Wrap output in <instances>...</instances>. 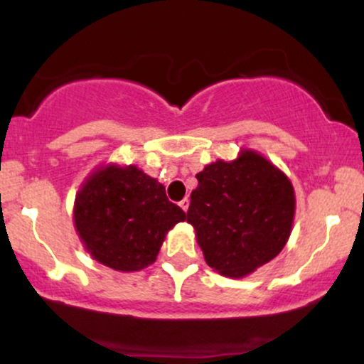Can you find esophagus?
Listing matches in <instances>:
<instances>
[{
    "label": "esophagus",
    "mask_w": 364,
    "mask_h": 364,
    "mask_svg": "<svg viewBox=\"0 0 364 364\" xmlns=\"http://www.w3.org/2000/svg\"><path fill=\"white\" fill-rule=\"evenodd\" d=\"M179 207H181L183 210H185V212H188V207H190V200H188V198H183L181 202H179Z\"/></svg>",
    "instance_id": "obj_1"
}]
</instances>
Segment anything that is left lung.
Instances as JSON below:
<instances>
[{"mask_svg": "<svg viewBox=\"0 0 364 364\" xmlns=\"http://www.w3.org/2000/svg\"><path fill=\"white\" fill-rule=\"evenodd\" d=\"M196 179L186 223L193 225L208 267L241 279L282 252L294 223L296 196L277 166L243 149L235 161L207 164Z\"/></svg>", "mask_w": 364, "mask_h": 364, "instance_id": "left-lung-1", "label": "left lung"}]
</instances>
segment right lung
<instances>
[{
    "instance_id": "1",
    "label": "right lung",
    "mask_w": 364,
    "mask_h": 364,
    "mask_svg": "<svg viewBox=\"0 0 364 364\" xmlns=\"http://www.w3.org/2000/svg\"><path fill=\"white\" fill-rule=\"evenodd\" d=\"M186 214L166 188L136 166L106 164L82 183L73 223L94 260L119 272H136L156 262L166 235Z\"/></svg>"
}]
</instances>
